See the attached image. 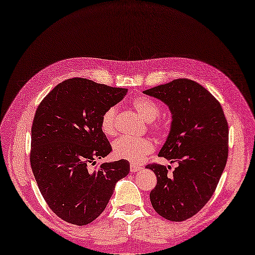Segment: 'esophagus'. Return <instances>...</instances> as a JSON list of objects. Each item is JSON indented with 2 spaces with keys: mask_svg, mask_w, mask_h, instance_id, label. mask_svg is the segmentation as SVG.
<instances>
[{
  "mask_svg": "<svg viewBox=\"0 0 255 255\" xmlns=\"http://www.w3.org/2000/svg\"><path fill=\"white\" fill-rule=\"evenodd\" d=\"M142 167L141 166H139V165H137V164H133V163H131L130 164V172H132V173H134V172H139L140 170H141Z\"/></svg>",
  "mask_w": 255,
  "mask_h": 255,
  "instance_id": "obj_1",
  "label": "esophagus"
}]
</instances>
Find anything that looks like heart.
Returning <instances> with one entry per match:
<instances>
[{
    "label": "heart",
    "instance_id": "1",
    "mask_svg": "<svg viewBox=\"0 0 255 255\" xmlns=\"http://www.w3.org/2000/svg\"><path fill=\"white\" fill-rule=\"evenodd\" d=\"M132 107L144 121L149 122L150 130L162 134L166 131V124L159 118L161 114L160 106L148 97H139L132 101ZM101 129L107 137H115L117 134V108L115 106L108 107L101 117ZM114 154L118 159L130 161L132 163H139L145 156L154 151V142L150 138H131L121 137L114 142Z\"/></svg>",
    "mask_w": 255,
    "mask_h": 255
}]
</instances>
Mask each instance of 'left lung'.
Masks as SVG:
<instances>
[{"label": "left lung", "mask_w": 255, "mask_h": 255, "mask_svg": "<svg viewBox=\"0 0 255 255\" xmlns=\"http://www.w3.org/2000/svg\"><path fill=\"white\" fill-rule=\"evenodd\" d=\"M143 93L171 110V131L159 156L178 163L172 173L158 163L145 166L156 175L151 204L163 218L184 221L208 203L218 185L228 159V122L218 100L195 81L173 80Z\"/></svg>", "instance_id": "left-lung-1"}]
</instances>
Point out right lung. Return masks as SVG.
Returning <instances> with one entry per match:
<instances>
[{"label": "right lung", "instance_id": "1", "mask_svg": "<svg viewBox=\"0 0 255 255\" xmlns=\"http://www.w3.org/2000/svg\"><path fill=\"white\" fill-rule=\"evenodd\" d=\"M127 89L73 78L59 83L38 105L31 126L29 161L38 188L59 218L91 224L104 211L129 162H103L112 152L101 117Z\"/></svg>", "mask_w": 255, "mask_h": 255}]
</instances>
